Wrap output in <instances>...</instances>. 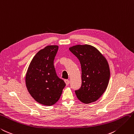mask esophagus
<instances>
[{"instance_id":"obj_1","label":"esophagus","mask_w":134,"mask_h":134,"mask_svg":"<svg viewBox=\"0 0 134 134\" xmlns=\"http://www.w3.org/2000/svg\"><path fill=\"white\" fill-rule=\"evenodd\" d=\"M64 81H65V83H66V85H68L69 84L70 82H69V81L68 80V79H65Z\"/></svg>"}]
</instances>
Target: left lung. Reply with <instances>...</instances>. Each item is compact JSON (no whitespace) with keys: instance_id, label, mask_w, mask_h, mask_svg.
Returning <instances> with one entry per match:
<instances>
[{"instance_id":"8db88e82","label":"left lung","mask_w":134,"mask_h":134,"mask_svg":"<svg viewBox=\"0 0 134 134\" xmlns=\"http://www.w3.org/2000/svg\"><path fill=\"white\" fill-rule=\"evenodd\" d=\"M69 50L78 59L82 69V85L75 91L76 96L85 104L96 102L109 83L110 69L107 59L91 45H76Z\"/></svg>"}]
</instances>
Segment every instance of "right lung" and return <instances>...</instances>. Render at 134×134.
Returning <instances> with one entry per match:
<instances>
[{
  "label": "right lung",
  "instance_id": "1",
  "mask_svg": "<svg viewBox=\"0 0 134 134\" xmlns=\"http://www.w3.org/2000/svg\"><path fill=\"white\" fill-rule=\"evenodd\" d=\"M59 46L51 45L41 49L28 67L25 78L29 92L42 105L51 106L60 99L65 83L56 74L53 61Z\"/></svg>",
  "mask_w": 134,
  "mask_h": 134
}]
</instances>
